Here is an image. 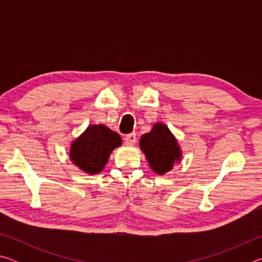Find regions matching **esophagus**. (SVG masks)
I'll return each instance as SVG.
<instances>
[{"instance_id": "esophagus-1", "label": "esophagus", "mask_w": 262, "mask_h": 262, "mask_svg": "<svg viewBox=\"0 0 262 262\" xmlns=\"http://www.w3.org/2000/svg\"><path fill=\"white\" fill-rule=\"evenodd\" d=\"M125 142L127 144H134L136 142V134L135 133H132V134H128L125 136Z\"/></svg>"}]
</instances>
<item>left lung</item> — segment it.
<instances>
[{
	"instance_id": "8db88e82",
	"label": "left lung",
	"mask_w": 262,
	"mask_h": 262,
	"mask_svg": "<svg viewBox=\"0 0 262 262\" xmlns=\"http://www.w3.org/2000/svg\"><path fill=\"white\" fill-rule=\"evenodd\" d=\"M140 148L144 152L150 167L157 174H165L180 161L181 151L178 142L163 123H155L150 133L142 135Z\"/></svg>"
}]
</instances>
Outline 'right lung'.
I'll return each mask as SVG.
<instances>
[{
    "label": "right lung",
    "instance_id": "1",
    "mask_svg": "<svg viewBox=\"0 0 262 262\" xmlns=\"http://www.w3.org/2000/svg\"><path fill=\"white\" fill-rule=\"evenodd\" d=\"M121 137L104 125H92L73 142L70 159L82 171L96 174L103 170L111 152L121 145Z\"/></svg>",
    "mask_w": 262,
    "mask_h": 262
}]
</instances>
